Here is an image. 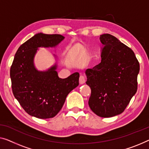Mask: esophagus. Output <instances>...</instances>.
Masks as SVG:
<instances>
[{"instance_id": "34e87169", "label": "esophagus", "mask_w": 149, "mask_h": 149, "mask_svg": "<svg viewBox=\"0 0 149 149\" xmlns=\"http://www.w3.org/2000/svg\"><path fill=\"white\" fill-rule=\"evenodd\" d=\"M79 84H84L86 81L85 77H84L83 75H80V77H79Z\"/></svg>"}]
</instances>
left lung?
<instances>
[{
	"mask_svg": "<svg viewBox=\"0 0 149 149\" xmlns=\"http://www.w3.org/2000/svg\"><path fill=\"white\" fill-rule=\"evenodd\" d=\"M100 40L101 62L86 71L91 88L88 104L98 116L110 118L123 112L136 94L140 65L133 51L116 37L106 33Z\"/></svg>",
	"mask_w": 149,
	"mask_h": 149,
	"instance_id": "obj_1",
	"label": "left lung"
}]
</instances>
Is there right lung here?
<instances>
[{"instance_id": "right-lung-1", "label": "right lung", "mask_w": 149, "mask_h": 149, "mask_svg": "<svg viewBox=\"0 0 149 149\" xmlns=\"http://www.w3.org/2000/svg\"><path fill=\"white\" fill-rule=\"evenodd\" d=\"M64 39L58 34L37 33L20 46L15 55L10 71L13 93L31 116L41 119L56 116L69 93L79 85L78 72L65 79L59 77L57 62L45 71H39L35 65L39 47H55Z\"/></svg>"}]
</instances>
